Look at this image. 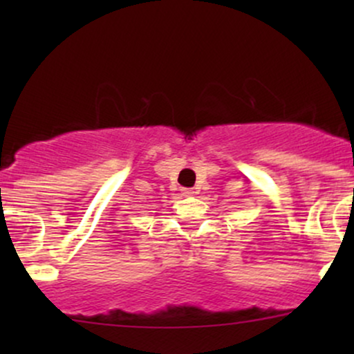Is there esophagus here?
Masks as SVG:
<instances>
[{"mask_svg": "<svg viewBox=\"0 0 354 354\" xmlns=\"http://www.w3.org/2000/svg\"><path fill=\"white\" fill-rule=\"evenodd\" d=\"M181 194H183V196H193L194 189H191V188H183V189H181Z\"/></svg>", "mask_w": 354, "mask_h": 354, "instance_id": "esophagus-1", "label": "esophagus"}]
</instances>
